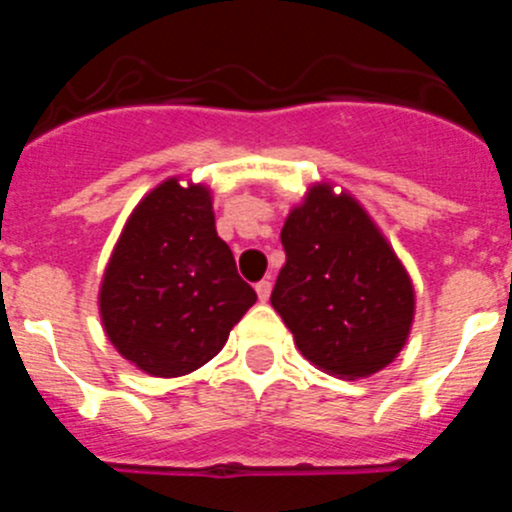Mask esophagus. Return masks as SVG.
I'll use <instances>...</instances> for the list:
<instances>
[{
	"mask_svg": "<svg viewBox=\"0 0 512 512\" xmlns=\"http://www.w3.org/2000/svg\"><path fill=\"white\" fill-rule=\"evenodd\" d=\"M256 295H259L261 302L269 300V295H271V282H269V279H261V282L256 284Z\"/></svg>",
	"mask_w": 512,
	"mask_h": 512,
	"instance_id": "1",
	"label": "esophagus"
}]
</instances>
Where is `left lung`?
I'll return each mask as SVG.
<instances>
[{"instance_id":"left-lung-1","label":"left lung","mask_w":512,"mask_h":512,"mask_svg":"<svg viewBox=\"0 0 512 512\" xmlns=\"http://www.w3.org/2000/svg\"><path fill=\"white\" fill-rule=\"evenodd\" d=\"M287 264L271 305L297 348L323 372L359 379L405 346L415 297L408 271L361 205L312 187L282 228Z\"/></svg>"}]
</instances>
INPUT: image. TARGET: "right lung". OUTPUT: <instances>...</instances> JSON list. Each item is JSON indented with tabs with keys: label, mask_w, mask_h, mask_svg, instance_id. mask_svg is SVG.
<instances>
[{
	"label": "right lung",
	"mask_w": 512,
	"mask_h": 512,
	"mask_svg": "<svg viewBox=\"0 0 512 512\" xmlns=\"http://www.w3.org/2000/svg\"><path fill=\"white\" fill-rule=\"evenodd\" d=\"M256 302L217 235L210 192L169 179L135 207L104 271L110 341L153 377H182L225 346Z\"/></svg>",
	"instance_id": "1"
}]
</instances>
